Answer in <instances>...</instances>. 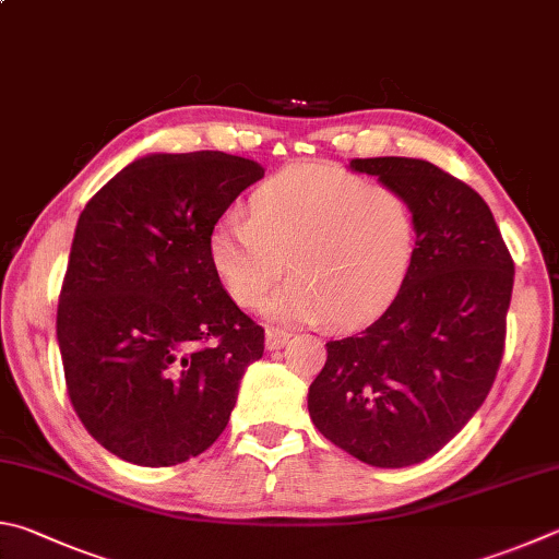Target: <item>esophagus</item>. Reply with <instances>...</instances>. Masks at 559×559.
I'll return each instance as SVG.
<instances>
[{"label": "esophagus", "instance_id": "1", "mask_svg": "<svg viewBox=\"0 0 559 559\" xmlns=\"http://www.w3.org/2000/svg\"><path fill=\"white\" fill-rule=\"evenodd\" d=\"M288 340L290 334L286 330H276V328L266 330V349H281Z\"/></svg>", "mask_w": 559, "mask_h": 559}]
</instances>
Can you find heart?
Wrapping results in <instances>:
<instances>
[{
	"instance_id": "b5f03b06",
	"label": "heart",
	"mask_w": 559,
	"mask_h": 559,
	"mask_svg": "<svg viewBox=\"0 0 559 559\" xmlns=\"http://www.w3.org/2000/svg\"><path fill=\"white\" fill-rule=\"evenodd\" d=\"M418 219L399 188L330 166H290L251 192L249 219L225 215L210 231L217 278L239 306L266 296L278 322L349 324L377 318L408 276Z\"/></svg>"
}]
</instances>
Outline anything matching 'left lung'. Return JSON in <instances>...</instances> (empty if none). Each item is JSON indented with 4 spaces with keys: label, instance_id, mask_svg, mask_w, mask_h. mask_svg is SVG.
<instances>
[{
    "label": "left lung",
    "instance_id": "1",
    "mask_svg": "<svg viewBox=\"0 0 559 559\" xmlns=\"http://www.w3.org/2000/svg\"><path fill=\"white\" fill-rule=\"evenodd\" d=\"M411 200L418 245L399 296L377 322L332 340L308 411L324 438L383 469L440 452L489 395L503 357L513 259L466 182L430 160L354 158Z\"/></svg>",
    "mask_w": 559,
    "mask_h": 559
}]
</instances>
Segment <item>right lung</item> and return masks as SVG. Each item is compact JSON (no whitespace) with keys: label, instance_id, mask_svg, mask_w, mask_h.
I'll return each instance as SVG.
<instances>
[{"label":"right lung","instance_id":"add662e5","mask_svg":"<svg viewBox=\"0 0 559 559\" xmlns=\"http://www.w3.org/2000/svg\"><path fill=\"white\" fill-rule=\"evenodd\" d=\"M257 160L151 154L80 212L58 298V347L85 430L139 466L198 456L227 428L263 328L210 263V231Z\"/></svg>","mask_w":559,"mask_h":559}]
</instances>
